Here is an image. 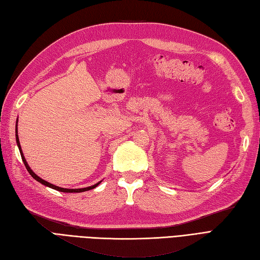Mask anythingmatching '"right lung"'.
Instances as JSON below:
<instances>
[{"label": "right lung", "mask_w": 260, "mask_h": 260, "mask_svg": "<svg viewBox=\"0 0 260 260\" xmlns=\"http://www.w3.org/2000/svg\"><path fill=\"white\" fill-rule=\"evenodd\" d=\"M15 139H16V145H17V147H19V150H20V153H21L22 160H23V162H24V166H25L26 170L28 171V174H30L34 179H36L37 181H39L40 183L44 184V186H47V187L52 188V189H54V190H57V191H61V192H83V191H88V190L93 189V188H95L96 186H99V184H100V182H101V181H99L98 183L93 184V186H90V187H86V188H80V189H67V188H61V187L54 186V184H52V183H50V182H48V181L43 180L42 178H40L38 175L34 174L33 170L30 168V166L27 165L26 160H25V158H24V154H23V152H22L21 145H20V140H19V136H17V121H16V125H15Z\"/></svg>", "instance_id": "add662e5"}]
</instances>
